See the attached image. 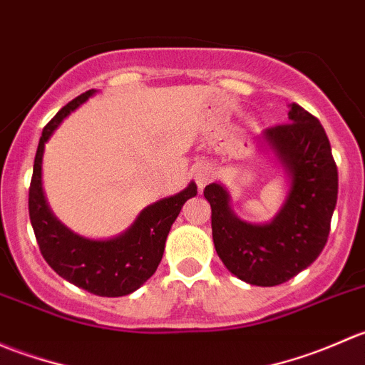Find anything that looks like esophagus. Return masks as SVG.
<instances>
[{
  "label": "esophagus",
  "mask_w": 365,
  "mask_h": 365,
  "mask_svg": "<svg viewBox=\"0 0 365 365\" xmlns=\"http://www.w3.org/2000/svg\"><path fill=\"white\" fill-rule=\"evenodd\" d=\"M196 183L197 187H200V190L203 189V187L206 185V183L213 182V178L217 176V171L215 168H213L212 164H200L196 168Z\"/></svg>",
  "instance_id": "esophagus-1"
}]
</instances>
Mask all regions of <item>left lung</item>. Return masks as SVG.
<instances>
[{
	"label": "left lung",
	"instance_id": "obj_1",
	"mask_svg": "<svg viewBox=\"0 0 365 365\" xmlns=\"http://www.w3.org/2000/svg\"><path fill=\"white\" fill-rule=\"evenodd\" d=\"M268 143L292 187L268 224L238 219L219 183L205 187L213 245L231 274L254 286H277L314 263L327 244L337 203V165L319 120L293 102L288 123L267 128Z\"/></svg>",
	"mask_w": 365,
	"mask_h": 365
}]
</instances>
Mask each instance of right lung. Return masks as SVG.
<instances>
[{
  "instance_id": "add662e5",
  "label": "right lung",
  "mask_w": 365,
  "mask_h": 365,
  "mask_svg": "<svg viewBox=\"0 0 365 365\" xmlns=\"http://www.w3.org/2000/svg\"><path fill=\"white\" fill-rule=\"evenodd\" d=\"M93 93L95 90H88L73 98L43 127L29 185V220L43 259L58 275L93 295L123 297L135 292L155 274L169 230L183 203L196 196L197 187L190 182L182 192L146 206L125 233L111 240H90L65 227L53 215L43 196V146L63 118Z\"/></svg>"
}]
</instances>
